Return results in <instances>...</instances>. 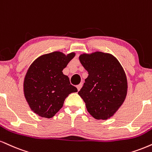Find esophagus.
Here are the masks:
<instances>
[{
	"label": "esophagus",
	"instance_id": "34e87169",
	"mask_svg": "<svg viewBox=\"0 0 152 152\" xmlns=\"http://www.w3.org/2000/svg\"><path fill=\"white\" fill-rule=\"evenodd\" d=\"M81 87H82V83H80V84H78V85L76 86V88H77L78 91H79L80 89H81Z\"/></svg>",
	"mask_w": 152,
	"mask_h": 152
}]
</instances>
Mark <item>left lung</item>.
Masks as SVG:
<instances>
[{"label":"left lung","instance_id":"left-lung-1","mask_svg":"<svg viewBox=\"0 0 152 152\" xmlns=\"http://www.w3.org/2000/svg\"><path fill=\"white\" fill-rule=\"evenodd\" d=\"M88 73L78 94L96 120H107L123 103L127 91L126 75L115 57L100 52L79 56Z\"/></svg>","mask_w":152,"mask_h":152}]
</instances>
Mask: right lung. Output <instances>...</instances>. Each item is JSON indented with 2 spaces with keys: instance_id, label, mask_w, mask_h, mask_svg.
Listing matches in <instances>:
<instances>
[{
  "instance_id": "right-lung-1",
  "label": "right lung",
  "mask_w": 152,
  "mask_h": 152,
  "mask_svg": "<svg viewBox=\"0 0 152 152\" xmlns=\"http://www.w3.org/2000/svg\"><path fill=\"white\" fill-rule=\"evenodd\" d=\"M74 56V53L66 56L54 52L39 56L31 64L24 81V94L36 114L52 118L61 108L66 98L78 91L62 73Z\"/></svg>"
}]
</instances>
